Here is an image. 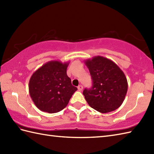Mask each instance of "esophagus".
<instances>
[{"label":"esophagus","instance_id":"1","mask_svg":"<svg viewBox=\"0 0 154 154\" xmlns=\"http://www.w3.org/2000/svg\"><path fill=\"white\" fill-rule=\"evenodd\" d=\"M77 89H78V90H79V91H81L83 90V87L81 85H79L77 87Z\"/></svg>","mask_w":154,"mask_h":154}]
</instances>
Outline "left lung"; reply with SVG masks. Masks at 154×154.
Wrapping results in <instances>:
<instances>
[{
    "instance_id": "1",
    "label": "left lung",
    "mask_w": 154,
    "mask_h": 154,
    "mask_svg": "<svg viewBox=\"0 0 154 154\" xmlns=\"http://www.w3.org/2000/svg\"><path fill=\"white\" fill-rule=\"evenodd\" d=\"M85 64L93 81L92 87L85 89L83 92L89 105L101 113L119 108L128 91L124 72L112 60L99 55L86 60Z\"/></svg>"
}]
</instances>
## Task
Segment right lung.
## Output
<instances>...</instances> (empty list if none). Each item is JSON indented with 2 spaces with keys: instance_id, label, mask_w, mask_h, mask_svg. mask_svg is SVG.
I'll list each match as a JSON object with an SVG mask.
<instances>
[{
  "instance_id": "add662e5",
  "label": "right lung",
  "mask_w": 154,
  "mask_h": 154,
  "mask_svg": "<svg viewBox=\"0 0 154 154\" xmlns=\"http://www.w3.org/2000/svg\"><path fill=\"white\" fill-rule=\"evenodd\" d=\"M69 62L50 61L32 74L29 93L35 105L43 112L56 113L66 107L77 88L67 75Z\"/></svg>"
}]
</instances>
